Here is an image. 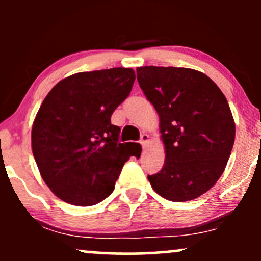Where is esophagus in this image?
<instances>
[{
    "label": "esophagus",
    "instance_id": "esophagus-1",
    "mask_svg": "<svg viewBox=\"0 0 261 261\" xmlns=\"http://www.w3.org/2000/svg\"><path fill=\"white\" fill-rule=\"evenodd\" d=\"M148 141H149V136H148L147 134H142V135H141V139H140L141 145L146 146L148 143Z\"/></svg>",
    "mask_w": 261,
    "mask_h": 261
}]
</instances>
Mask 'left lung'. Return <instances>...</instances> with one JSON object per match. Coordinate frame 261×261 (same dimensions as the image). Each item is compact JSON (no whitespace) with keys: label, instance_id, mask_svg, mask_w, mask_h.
Masks as SVG:
<instances>
[{"label":"left lung","instance_id":"left-lung-1","mask_svg":"<svg viewBox=\"0 0 261 261\" xmlns=\"http://www.w3.org/2000/svg\"><path fill=\"white\" fill-rule=\"evenodd\" d=\"M137 81L160 116L166 149L163 168L148 180L170 201L194 200L222 175L232 152L236 124L226 97L200 71L137 67Z\"/></svg>","mask_w":261,"mask_h":261}]
</instances>
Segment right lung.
Returning a JSON list of instances; mask_svg holds the SVG:
<instances>
[{
  "label": "right lung",
  "instance_id": "add662e5",
  "mask_svg": "<svg viewBox=\"0 0 261 261\" xmlns=\"http://www.w3.org/2000/svg\"><path fill=\"white\" fill-rule=\"evenodd\" d=\"M135 79L124 67L74 73L45 97L33 122L32 149L45 184L62 201L92 206L113 193L140 146L119 142L120 127L110 121Z\"/></svg>",
  "mask_w": 261,
  "mask_h": 261
}]
</instances>
